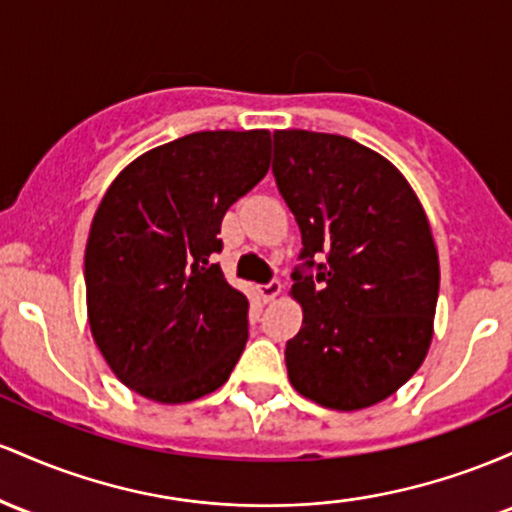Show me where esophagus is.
Returning <instances> with one entry per match:
<instances>
[{
    "instance_id": "obj_1",
    "label": "esophagus",
    "mask_w": 512,
    "mask_h": 512,
    "mask_svg": "<svg viewBox=\"0 0 512 512\" xmlns=\"http://www.w3.org/2000/svg\"><path fill=\"white\" fill-rule=\"evenodd\" d=\"M258 292H261L263 302H271L280 295V292H283V283H280V280H271V283L258 287Z\"/></svg>"
}]
</instances>
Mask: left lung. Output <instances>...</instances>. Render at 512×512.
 Masks as SVG:
<instances>
[{
	"instance_id": "1",
	"label": "left lung",
	"mask_w": 512,
	"mask_h": 512,
	"mask_svg": "<svg viewBox=\"0 0 512 512\" xmlns=\"http://www.w3.org/2000/svg\"><path fill=\"white\" fill-rule=\"evenodd\" d=\"M273 176L302 232L292 297L304 319L287 377L326 409H367L409 382L433 338L440 266L426 212L392 162L343 135L275 130Z\"/></svg>"
}]
</instances>
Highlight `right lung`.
Segmentation results:
<instances>
[{
    "label": "right lung",
    "instance_id": "1",
    "mask_svg": "<svg viewBox=\"0 0 512 512\" xmlns=\"http://www.w3.org/2000/svg\"><path fill=\"white\" fill-rule=\"evenodd\" d=\"M268 130H205L154 147L103 195L84 254L86 309L132 392L186 404L229 380L249 300L215 256L222 217L271 166Z\"/></svg>",
    "mask_w": 512,
    "mask_h": 512
}]
</instances>
